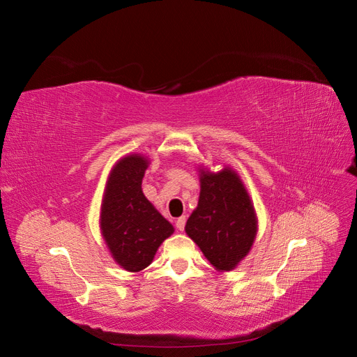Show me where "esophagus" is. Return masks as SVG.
Listing matches in <instances>:
<instances>
[{"mask_svg":"<svg viewBox=\"0 0 357 357\" xmlns=\"http://www.w3.org/2000/svg\"><path fill=\"white\" fill-rule=\"evenodd\" d=\"M185 225H186V218L185 215H181V218H178L176 222V228L178 231H185Z\"/></svg>","mask_w":357,"mask_h":357,"instance_id":"1","label":"esophagus"}]
</instances>
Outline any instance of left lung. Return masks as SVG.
Listing matches in <instances>:
<instances>
[{"instance_id": "left-lung-1", "label": "left lung", "mask_w": 357, "mask_h": 357, "mask_svg": "<svg viewBox=\"0 0 357 357\" xmlns=\"http://www.w3.org/2000/svg\"><path fill=\"white\" fill-rule=\"evenodd\" d=\"M198 207L186 223V234L218 271H231L250 250L257 220L250 197L238 174L229 168L201 171Z\"/></svg>"}]
</instances>
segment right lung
Masks as SVG:
<instances>
[{"label": "right lung", "mask_w": 357, "mask_h": 357, "mask_svg": "<svg viewBox=\"0 0 357 357\" xmlns=\"http://www.w3.org/2000/svg\"><path fill=\"white\" fill-rule=\"evenodd\" d=\"M147 159L122 158L113 167L101 205V231L114 261L138 273L152 264L158 247L174 232L142 190Z\"/></svg>", "instance_id": "add662e5"}]
</instances>
